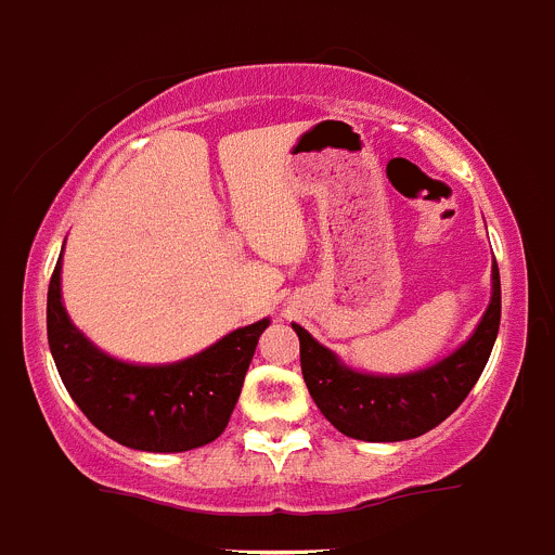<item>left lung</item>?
<instances>
[{
    "mask_svg": "<svg viewBox=\"0 0 555 555\" xmlns=\"http://www.w3.org/2000/svg\"><path fill=\"white\" fill-rule=\"evenodd\" d=\"M492 302L467 345L425 372L405 377L358 375L338 364L327 347L294 325L300 336V364L313 403L327 423L364 442H403L444 423L473 391L492 356L500 327V272H492Z\"/></svg>",
    "mask_w": 555,
    "mask_h": 555,
    "instance_id": "left-lung-1",
    "label": "left lung"
}]
</instances>
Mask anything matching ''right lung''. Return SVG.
<instances>
[{"instance_id":"add662e5","label":"right lung","mask_w":555,"mask_h":555,"mask_svg":"<svg viewBox=\"0 0 555 555\" xmlns=\"http://www.w3.org/2000/svg\"><path fill=\"white\" fill-rule=\"evenodd\" d=\"M267 325L269 320L238 327L180 364H121L68 322L61 302V258L49 281L47 338L63 386L102 434L132 450L183 453L214 442L228 428Z\"/></svg>"}]
</instances>
